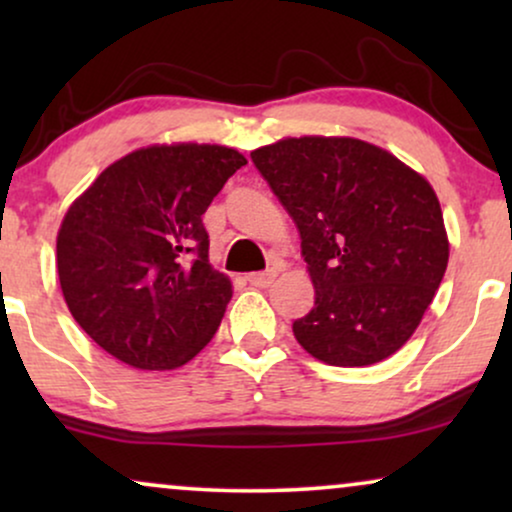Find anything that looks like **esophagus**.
Instances as JSON below:
<instances>
[{
    "label": "esophagus",
    "mask_w": 512,
    "mask_h": 512,
    "mask_svg": "<svg viewBox=\"0 0 512 512\" xmlns=\"http://www.w3.org/2000/svg\"><path fill=\"white\" fill-rule=\"evenodd\" d=\"M277 272L275 270H265V272H251V275L247 277V282L251 286H256V289H265V286H270L272 282H275Z\"/></svg>",
    "instance_id": "esophagus-1"
}]
</instances>
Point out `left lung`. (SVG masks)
Instances as JSON below:
<instances>
[{
	"label": "left lung",
	"instance_id": "8db88e82",
	"mask_svg": "<svg viewBox=\"0 0 512 512\" xmlns=\"http://www.w3.org/2000/svg\"><path fill=\"white\" fill-rule=\"evenodd\" d=\"M300 233L314 307L293 335L328 366L398 352L422 321L450 244L440 202L415 170L352 137H300L251 151Z\"/></svg>",
	"mask_w": 512,
	"mask_h": 512
}]
</instances>
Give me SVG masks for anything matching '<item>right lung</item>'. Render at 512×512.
<instances>
[{"instance_id":"right-lung-1","label":"right lung","mask_w":512,"mask_h":512,"mask_svg":"<svg viewBox=\"0 0 512 512\" xmlns=\"http://www.w3.org/2000/svg\"><path fill=\"white\" fill-rule=\"evenodd\" d=\"M242 165L228 146H149L109 165L67 209L62 296L104 352L172 370L214 338L233 286L209 265L202 214Z\"/></svg>"}]
</instances>
